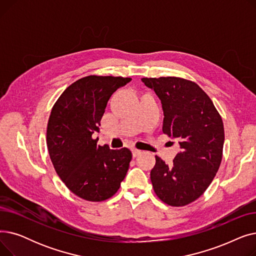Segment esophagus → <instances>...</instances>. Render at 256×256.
Segmentation results:
<instances>
[{"label":"esophagus","mask_w":256,"mask_h":256,"mask_svg":"<svg viewBox=\"0 0 256 256\" xmlns=\"http://www.w3.org/2000/svg\"><path fill=\"white\" fill-rule=\"evenodd\" d=\"M132 152V156L134 158H136V156H138L142 154V150H136V148H134Z\"/></svg>","instance_id":"obj_1"}]
</instances>
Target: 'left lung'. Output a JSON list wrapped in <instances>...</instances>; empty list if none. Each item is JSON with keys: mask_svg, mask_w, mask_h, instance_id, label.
<instances>
[{"mask_svg": "<svg viewBox=\"0 0 256 256\" xmlns=\"http://www.w3.org/2000/svg\"><path fill=\"white\" fill-rule=\"evenodd\" d=\"M160 100L163 132L178 139L182 152L168 166L156 156L150 180L156 196L168 206H184L202 195L220 167L224 126L208 94L195 82L178 76L143 78Z\"/></svg>", "mask_w": 256, "mask_h": 256, "instance_id": "1", "label": "left lung"}]
</instances>
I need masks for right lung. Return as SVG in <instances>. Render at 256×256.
Returning <instances> with one entry per match:
<instances>
[{
    "mask_svg": "<svg viewBox=\"0 0 256 256\" xmlns=\"http://www.w3.org/2000/svg\"><path fill=\"white\" fill-rule=\"evenodd\" d=\"M132 78L88 76L67 87L54 104L46 128L52 163L78 197L100 202L111 198L128 170L132 152L110 150L92 138L100 130L108 100Z\"/></svg>",
    "mask_w": 256,
    "mask_h": 256,
    "instance_id": "obj_1",
    "label": "right lung"
}]
</instances>
